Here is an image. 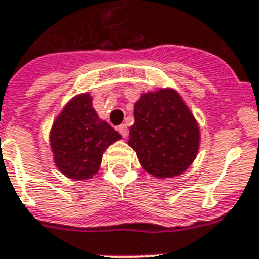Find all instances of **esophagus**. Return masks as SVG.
Listing matches in <instances>:
<instances>
[{
    "label": "esophagus",
    "instance_id": "obj_1",
    "mask_svg": "<svg viewBox=\"0 0 259 259\" xmlns=\"http://www.w3.org/2000/svg\"><path fill=\"white\" fill-rule=\"evenodd\" d=\"M118 132L121 133V136H122L123 138H126V137L129 136V129H127V125H125V123L119 126Z\"/></svg>",
    "mask_w": 259,
    "mask_h": 259
}]
</instances>
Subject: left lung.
Returning a JSON list of instances; mask_svg holds the SVG:
<instances>
[{"mask_svg": "<svg viewBox=\"0 0 259 259\" xmlns=\"http://www.w3.org/2000/svg\"><path fill=\"white\" fill-rule=\"evenodd\" d=\"M127 145L145 171L165 180L181 176L198 154L201 133L193 111L173 88L142 93L134 102Z\"/></svg>", "mask_w": 259, "mask_h": 259, "instance_id": "8db88e82", "label": "left lung"}]
</instances>
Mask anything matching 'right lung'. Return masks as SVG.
<instances>
[{
	"label": "right lung",
	"mask_w": 259,
	"mask_h": 259,
	"mask_svg": "<svg viewBox=\"0 0 259 259\" xmlns=\"http://www.w3.org/2000/svg\"><path fill=\"white\" fill-rule=\"evenodd\" d=\"M122 140L93 108L89 92L75 94L61 109L50 127L53 162L65 177L86 181L100 170L105 150Z\"/></svg>",
	"instance_id": "obj_1"
}]
</instances>
